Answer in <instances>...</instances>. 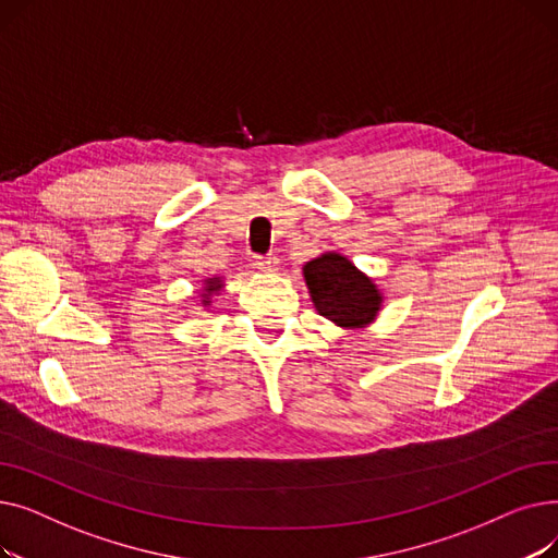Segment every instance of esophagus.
Returning <instances> with one entry per match:
<instances>
[{
	"instance_id": "34e87169",
	"label": "esophagus",
	"mask_w": 558,
	"mask_h": 558,
	"mask_svg": "<svg viewBox=\"0 0 558 558\" xmlns=\"http://www.w3.org/2000/svg\"><path fill=\"white\" fill-rule=\"evenodd\" d=\"M255 267L262 271H274L278 267V257L276 255H257Z\"/></svg>"
}]
</instances>
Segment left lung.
<instances>
[{
  "mask_svg": "<svg viewBox=\"0 0 558 558\" xmlns=\"http://www.w3.org/2000/svg\"><path fill=\"white\" fill-rule=\"evenodd\" d=\"M312 303L320 316L341 328H364L377 316V287L353 262L339 253H326L303 267Z\"/></svg>",
  "mask_w": 558,
  "mask_h": 558,
  "instance_id": "8db88e82",
  "label": "left lung"
}]
</instances>
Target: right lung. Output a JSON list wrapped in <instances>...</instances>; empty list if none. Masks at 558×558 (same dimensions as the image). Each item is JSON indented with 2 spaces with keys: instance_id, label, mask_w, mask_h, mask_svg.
<instances>
[{
  "instance_id": "1",
  "label": "right lung",
  "mask_w": 558,
  "mask_h": 558,
  "mask_svg": "<svg viewBox=\"0 0 558 558\" xmlns=\"http://www.w3.org/2000/svg\"><path fill=\"white\" fill-rule=\"evenodd\" d=\"M223 284H221V280L219 278H210V280H205V301H203V305H208L210 303V294H215V291H219Z\"/></svg>"
}]
</instances>
